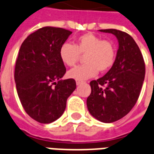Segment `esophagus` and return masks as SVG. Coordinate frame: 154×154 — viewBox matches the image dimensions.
I'll return each mask as SVG.
<instances>
[{
    "label": "esophagus",
    "instance_id": "esophagus-1",
    "mask_svg": "<svg viewBox=\"0 0 154 154\" xmlns=\"http://www.w3.org/2000/svg\"><path fill=\"white\" fill-rule=\"evenodd\" d=\"M82 83H83V82H82V81H78V80L76 81V84H77V85H81V84H82Z\"/></svg>",
    "mask_w": 154,
    "mask_h": 154
}]
</instances>
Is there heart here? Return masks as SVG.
Segmentation results:
<instances>
[{
  "mask_svg": "<svg viewBox=\"0 0 154 154\" xmlns=\"http://www.w3.org/2000/svg\"><path fill=\"white\" fill-rule=\"evenodd\" d=\"M85 54V64L69 70L70 78L83 81L89 79L100 72H106L113 66L116 60V48L111 41L103 40L92 33L81 35L74 45L65 43L60 48V58L64 64L72 67L76 64L80 55Z\"/></svg>",
  "mask_w": 154,
  "mask_h": 154,
  "instance_id": "obj_1",
  "label": "heart"
}]
</instances>
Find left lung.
<instances>
[{
  "label": "left lung",
  "instance_id": "obj_1",
  "mask_svg": "<svg viewBox=\"0 0 154 154\" xmlns=\"http://www.w3.org/2000/svg\"><path fill=\"white\" fill-rule=\"evenodd\" d=\"M99 31L115 35L119 48L111 69L103 77L90 82L91 94L86 104L96 119L112 123L126 116L137 103L145 79V65L132 36L116 29Z\"/></svg>",
  "mask_w": 154,
  "mask_h": 154
}]
</instances>
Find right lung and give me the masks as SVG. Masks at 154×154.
I'll use <instances>...</instances> for the list:
<instances>
[{
	"label": "right lung",
	"instance_id": "1",
	"mask_svg": "<svg viewBox=\"0 0 154 154\" xmlns=\"http://www.w3.org/2000/svg\"><path fill=\"white\" fill-rule=\"evenodd\" d=\"M71 34L46 26L28 35L20 48L14 72L17 95L26 112L41 124L59 119L76 89L74 79H61L66 69L60 48Z\"/></svg>",
	"mask_w": 154,
	"mask_h": 154
}]
</instances>
